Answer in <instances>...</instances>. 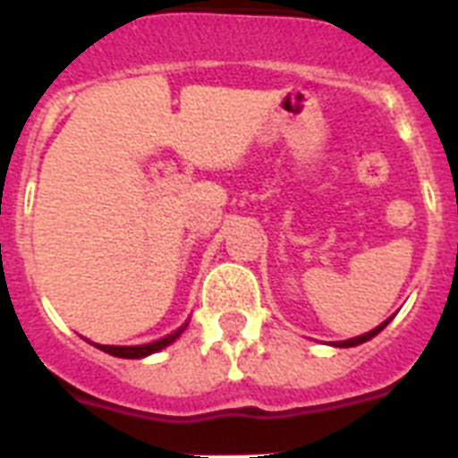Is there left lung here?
<instances>
[{"label": "left lung", "mask_w": 458, "mask_h": 458, "mask_svg": "<svg viewBox=\"0 0 458 458\" xmlns=\"http://www.w3.org/2000/svg\"><path fill=\"white\" fill-rule=\"evenodd\" d=\"M386 325H388V319H386L384 325H378L377 329H371V332L362 334V336H358V338H348V341H338L336 345H341V348H351V345H360V344H364V341H369V338H374V336H377V334L381 332V329H384Z\"/></svg>", "instance_id": "1"}]
</instances>
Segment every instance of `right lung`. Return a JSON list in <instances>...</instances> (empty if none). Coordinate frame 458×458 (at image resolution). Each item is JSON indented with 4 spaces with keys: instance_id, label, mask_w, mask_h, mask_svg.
<instances>
[{
    "instance_id": "obj_1",
    "label": "right lung",
    "mask_w": 458,
    "mask_h": 458,
    "mask_svg": "<svg viewBox=\"0 0 458 458\" xmlns=\"http://www.w3.org/2000/svg\"><path fill=\"white\" fill-rule=\"evenodd\" d=\"M185 327H188V325L178 327L176 332L166 334L165 338H159V341H152V344H145V345H98V348H100V351L110 352V355H114V358H129V360L145 358V355H150V352L162 351V348H165V345H169L171 341H176Z\"/></svg>"
}]
</instances>
